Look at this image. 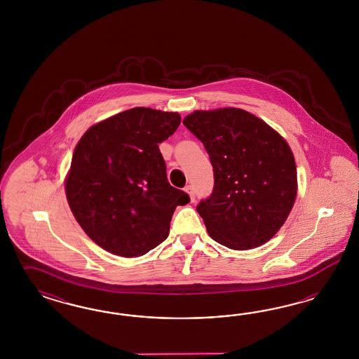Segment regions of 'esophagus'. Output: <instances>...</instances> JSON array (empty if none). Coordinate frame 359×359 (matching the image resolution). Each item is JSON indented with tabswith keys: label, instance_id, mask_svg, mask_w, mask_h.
<instances>
[{
	"label": "esophagus",
	"instance_id": "obj_1",
	"mask_svg": "<svg viewBox=\"0 0 359 359\" xmlns=\"http://www.w3.org/2000/svg\"><path fill=\"white\" fill-rule=\"evenodd\" d=\"M185 192L189 195L192 201H195V189H194V187H192V185H187V187H185Z\"/></svg>",
	"mask_w": 359,
	"mask_h": 359
}]
</instances>
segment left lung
I'll use <instances>...</instances> for the list:
<instances>
[{"mask_svg":"<svg viewBox=\"0 0 359 359\" xmlns=\"http://www.w3.org/2000/svg\"><path fill=\"white\" fill-rule=\"evenodd\" d=\"M213 165V192L197 205L208 233L233 250L266 243L294 207V154L279 133L246 110H196L183 120Z\"/></svg>","mask_w":359,"mask_h":359,"instance_id":"obj_1","label":"left lung"}]
</instances>
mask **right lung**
I'll list each match as a JSON object with an SVG mask.
<instances>
[{"mask_svg":"<svg viewBox=\"0 0 359 359\" xmlns=\"http://www.w3.org/2000/svg\"><path fill=\"white\" fill-rule=\"evenodd\" d=\"M180 125L177 113L133 108L101 121L75 147L65 180L69 208L88 237L131 258L167 238L189 196L168 183L159 143Z\"/></svg>","mask_w":359,"mask_h":359,"instance_id":"obj_1","label":"right lung"}]
</instances>
